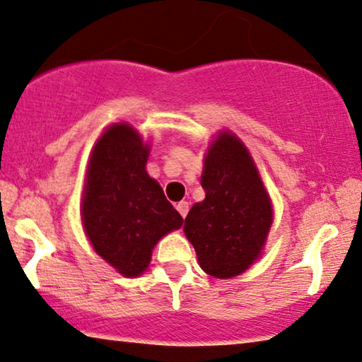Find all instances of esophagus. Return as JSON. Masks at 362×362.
Masks as SVG:
<instances>
[{
  "label": "esophagus",
  "instance_id": "34e87169",
  "mask_svg": "<svg viewBox=\"0 0 362 362\" xmlns=\"http://www.w3.org/2000/svg\"><path fill=\"white\" fill-rule=\"evenodd\" d=\"M175 207H177L178 214H180V216L185 219L187 214H189V202H185V200H182V202H178Z\"/></svg>",
  "mask_w": 362,
  "mask_h": 362
}]
</instances>
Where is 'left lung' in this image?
<instances>
[{"mask_svg":"<svg viewBox=\"0 0 362 362\" xmlns=\"http://www.w3.org/2000/svg\"><path fill=\"white\" fill-rule=\"evenodd\" d=\"M206 199L185 217V236L207 275L230 278L258 258L272 226V204L250 153L233 133H221L206 156Z\"/></svg>","mask_w":362,"mask_h":362,"instance_id":"obj_1","label":"left lung"}]
</instances>
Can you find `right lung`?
I'll list each match as a JSON object with an SVG mask.
<instances>
[{
    "instance_id": "obj_1",
    "label": "right lung",
    "mask_w": 362,
    "mask_h": 362,
    "mask_svg": "<svg viewBox=\"0 0 362 362\" xmlns=\"http://www.w3.org/2000/svg\"><path fill=\"white\" fill-rule=\"evenodd\" d=\"M148 146L128 124L95 143L87 168L82 223L95 252L121 275L145 272L156 241L184 223L146 173Z\"/></svg>"
}]
</instances>
